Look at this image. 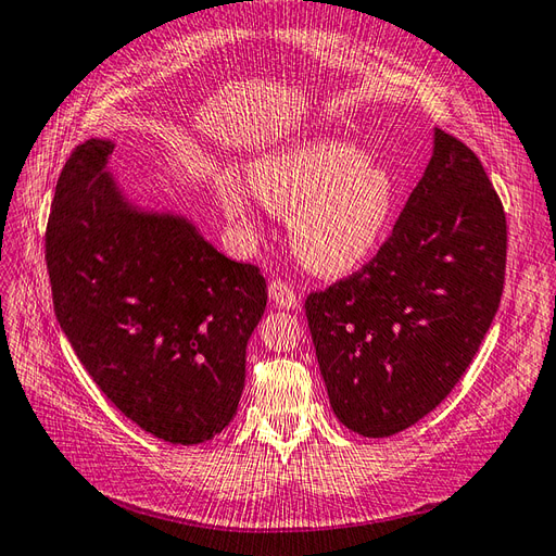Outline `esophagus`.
<instances>
[{
	"label": "esophagus",
	"mask_w": 556,
	"mask_h": 556,
	"mask_svg": "<svg viewBox=\"0 0 556 556\" xmlns=\"http://www.w3.org/2000/svg\"><path fill=\"white\" fill-rule=\"evenodd\" d=\"M268 294H270V302L280 309H298L300 306V294L292 286H288L286 280H270L268 282Z\"/></svg>",
	"instance_id": "obj_1"
}]
</instances>
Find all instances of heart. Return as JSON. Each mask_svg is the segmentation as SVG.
I'll return each mask as SVG.
<instances>
[{
	"label": "heart",
	"instance_id": "heart-1",
	"mask_svg": "<svg viewBox=\"0 0 556 556\" xmlns=\"http://www.w3.org/2000/svg\"><path fill=\"white\" fill-rule=\"evenodd\" d=\"M218 197L244 236H256L258 208L247 185L218 176ZM250 188L268 212L288 214V236L300 262L320 276H342L376 252L390 226L394 182L350 142H292L252 166Z\"/></svg>",
	"mask_w": 556,
	"mask_h": 556
}]
</instances>
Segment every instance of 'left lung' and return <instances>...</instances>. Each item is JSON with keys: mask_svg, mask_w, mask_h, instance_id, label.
I'll return each instance as SVG.
<instances>
[{"mask_svg": "<svg viewBox=\"0 0 556 556\" xmlns=\"http://www.w3.org/2000/svg\"><path fill=\"white\" fill-rule=\"evenodd\" d=\"M507 214L480 159L435 147L374 258L304 302L340 424L364 438L414 426L466 374L500 309Z\"/></svg>", "mask_w": 556, "mask_h": 556, "instance_id": "1", "label": "left lung"}]
</instances>
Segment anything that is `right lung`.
Segmentation results:
<instances>
[{"mask_svg": "<svg viewBox=\"0 0 556 556\" xmlns=\"http://www.w3.org/2000/svg\"><path fill=\"white\" fill-rule=\"evenodd\" d=\"M111 150L109 140L78 144L56 180L45 232L54 314L123 416L174 445H200L238 412L266 280L185 218L123 202L104 170Z\"/></svg>", "mask_w": 556, "mask_h": 556, "instance_id": "1", "label": "right lung"}]
</instances>
